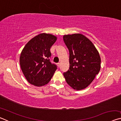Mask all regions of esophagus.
Here are the masks:
<instances>
[{
    "mask_svg": "<svg viewBox=\"0 0 121 121\" xmlns=\"http://www.w3.org/2000/svg\"><path fill=\"white\" fill-rule=\"evenodd\" d=\"M57 65H58V67H60V63H57Z\"/></svg>",
    "mask_w": 121,
    "mask_h": 121,
    "instance_id": "34e87169",
    "label": "esophagus"
}]
</instances>
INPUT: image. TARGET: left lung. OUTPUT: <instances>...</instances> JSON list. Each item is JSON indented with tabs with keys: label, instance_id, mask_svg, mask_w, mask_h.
<instances>
[{
	"label": "left lung",
	"instance_id": "1",
	"mask_svg": "<svg viewBox=\"0 0 121 121\" xmlns=\"http://www.w3.org/2000/svg\"><path fill=\"white\" fill-rule=\"evenodd\" d=\"M63 40L69 51V69L63 73L67 84L76 90L87 87L98 74L101 58L92 42L81 34L66 35Z\"/></svg>",
	"mask_w": 121,
	"mask_h": 121
}]
</instances>
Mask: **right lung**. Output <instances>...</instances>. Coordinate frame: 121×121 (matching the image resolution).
<instances>
[{"label": "right lung", "instance_id": "obj_1", "mask_svg": "<svg viewBox=\"0 0 121 121\" xmlns=\"http://www.w3.org/2000/svg\"><path fill=\"white\" fill-rule=\"evenodd\" d=\"M57 37L42 33L30 39L24 47L20 57L21 70L26 80L36 86H42L52 78L57 67L49 58L52 46Z\"/></svg>", "mask_w": 121, "mask_h": 121}]
</instances>
